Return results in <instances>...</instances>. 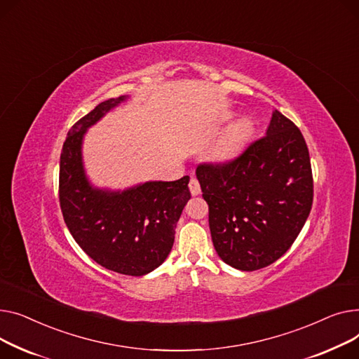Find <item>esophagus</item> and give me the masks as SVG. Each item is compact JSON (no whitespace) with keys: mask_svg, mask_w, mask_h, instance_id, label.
Listing matches in <instances>:
<instances>
[{"mask_svg":"<svg viewBox=\"0 0 359 359\" xmlns=\"http://www.w3.org/2000/svg\"><path fill=\"white\" fill-rule=\"evenodd\" d=\"M188 187H189V191H191V194H193V196H198V194L201 193L200 182L197 181V178H191V180H189Z\"/></svg>","mask_w":359,"mask_h":359,"instance_id":"obj_1","label":"esophagus"}]
</instances>
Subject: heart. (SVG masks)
Segmentation results:
<instances>
[{"mask_svg":"<svg viewBox=\"0 0 359 359\" xmlns=\"http://www.w3.org/2000/svg\"><path fill=\"white\" fill-rule=\"evenodd\" d=\"M254 135V123L243 117L231 124L226 133L216 142L212 149V158L216 162H227L235 159L249 143Z\"/></svg>","mask_w":359,"mask_h":359,"instance_id":"obj_1","label":"heart"}]
</instances>
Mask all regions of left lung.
I'll return each mask as SVG.
<instances>
[{
  "label": "left lung",
  "instance_id": "obj_1",
  "mask_svg": "<svg viewBox=\"0 0 359 359\" xmlns=\"http://www.w3.org/2000/svg\"><path fill=\"white\" fill-rule=\"evenodd\" d=\"M217 255L241 271L265 268L299 236L311 210L313 177L299 128L273 110L262 139L223 165L197 168Z\"/></svg>",
  "mask_w": 359,
  "mask_h": 359
}]
</instances>
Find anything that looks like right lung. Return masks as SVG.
Listing matches in <instances>:
<instances>
[{
  "mask_svg": "<svg viewBox=\"0 0 359 359\" xmlns=\"http://www.w3.org/2000/svg\"><path fill=\"white\" fill-rule=\"evenodd\" d=\"M128 98L105 100L72 126L60 154L59 201L72 238L91 259L124 276L142 277L170 255L177 223L191 193L188 175L124 189L93 185L83 166V137Z\"/></svg>",
  "mask_w": 359,
  "mask_h": 359,
  "instance_id": "right-lung-1",
  "label": "right lung"
}]
</instances>
